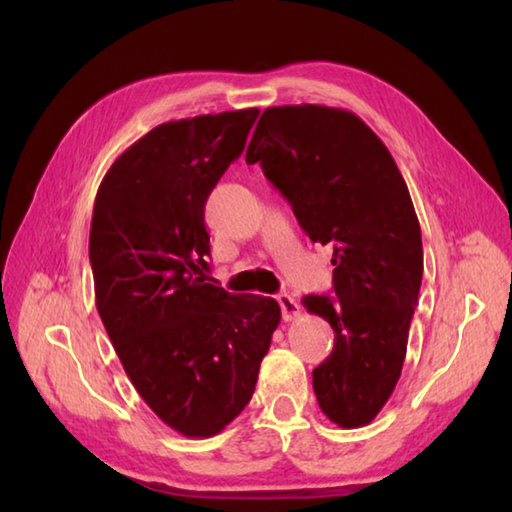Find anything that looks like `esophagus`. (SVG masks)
I'll return each mask as SVG.
<instances>
[{
  "mask_svg": "<svg viewBox=\"0 0 512 512\" xmlns=\"http://www.w3.org/2000/svg\"><path fill=\"white\" fill-rule=\"evenodd\" d=\"M277 303L281 308V317H284V321H292L295 317H299V303L290 295H286V292L277 295Z\"/></svg>",
  "mask_w": 512,
  "mask_h": 512,
  "instance_id": "1",
  "label": "esophagus"
}]
</instances>
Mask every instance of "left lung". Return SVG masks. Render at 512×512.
Wrapping results in <instances>:
<instances>
[{"label": "left lung", "mask_w": 512, "mask_h": 512, "mask_svg": "<svg viewBox=\"0 0 512 512\" xmlns=\"http://www.w3.org/2000/svg\"><path fill=\"white\" fill-rule=\"evenodd\" d=\"M246 162L262 165L312 242L334 248L336 299L303 297L334 330L312 387L332 422L363 427L398 383L418 306L422 237L407 184L361 118L325 105L268 107Z\"/></svg>", "instance_id": "8db88e82"}]
</instances>
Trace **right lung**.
Instances as JSON below:
<instances>
[{"label": "right lung", "instance_id": "obj_1", "mask_svg": "<svg viewBox=\"0 0 512 512\" xmlns=\"http://www.w3.org/2000/svg\"><path fill=\"white\" fill-rule=\"evenodd\" d=\"M259 110L162 123L116 158L96 193V310L132 385L187 438H211L253 398L279 303L209 284L204 204L242 156Z\"/></svg>", "mask_w": 512, "mask_h": 512}]
</instances>
